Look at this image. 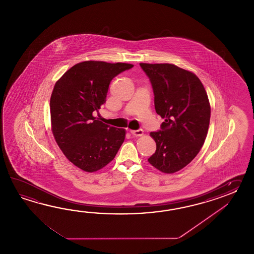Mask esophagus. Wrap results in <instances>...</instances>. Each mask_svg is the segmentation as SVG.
<instances>
[{
	"label": "esophagus",
	"instance_id": "obj_1",
	"mask_svg": "<svg viewBox=\"0 0 254 254\" xmlns=\"http://www.w3.org/2000/svg\"><path fill=\"white\" fill-rule=\"evenodd\" d=\"M130 133L133 135L134 137H140L143 135V130L142 129H137V130H130Z\"/></svg>",
	"mask_w": 254,
	"mask_h": 254
}]
</instances>
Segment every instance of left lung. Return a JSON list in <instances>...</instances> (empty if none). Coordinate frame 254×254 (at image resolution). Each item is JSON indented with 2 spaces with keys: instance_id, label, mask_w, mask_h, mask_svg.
I'll use <instances>...</instances> for the list:
<instances>
[{
  "instance_id": "left-lung-1",
  "label": "left lung",
  "mask_w": 254,
  "mask_h": 254,
  "mask_svg": "<svg viewBox=\"0 0 254 254\" xmlns=\"http://www.w3.org/2000/svg\"><path fill=\"white\" fill-rule=\"evenodd\" d=\"M150 78L162 129L151 132L156 151L148 162L160 172L174 173L199 153L207 136L211 105L203 84L190 70L171 64H140Z\"/></svg>"
}]
</instances>
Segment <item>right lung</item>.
<instances>
[{"label":"right lung","mask_w":254,"mask_h":254,"mask_svg":"<svg viewBox=\"0 0 254 254\" xmlns=\"http://www.w3.org/2000/svg\"><path fill=\"white\" fill-rule=\"evenodd\" d=\"M133 65L85 61L56 81L50 101L55 141L76 167L94 173L112 162L125 139V129L105 125L92 113L105 103L110 82Z\"/></svg>","instance_id":"right-lung-1"}]
</instances>
